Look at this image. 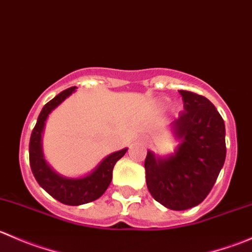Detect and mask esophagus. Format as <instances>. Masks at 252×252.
I'll use <instances>...</instances> for the list:
<instances>
[{
	"instance_id": "34e87169",
	"label": "esophagus",
	"mask_w": 252,
	"mask_h": 252,
	"mask_svg": "<svg viewBox=\"0 0 252 252\" xmlns=\"http://www.w3.org/2000/svg\"><path fill=\"white\" fill-rule=\"evenodd\" d=\"M144 144H145V146H147V145H149V142H147V141H144Z\"/></svg>"
}]
</instances>
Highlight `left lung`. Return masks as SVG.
<instances>
[{
	"label": "left lung",
	"instance_id": "obj_1",
	"mask_svg": "<svg viewBox=\"0 0 252 252\" xmlns=\"http://www.w3.org/2000/svg\"><path fill=\"white\" fill-rule=\"evenodd\" d=\"M184 111L171 122L180 144L174 154L155 156L147 151L146 184L157 202L174 211L201 204L225 161L224 121L205 96L179 90Z\"/></svg>",
	"mask_w": 252,
	"mask_h": 252
}]
</instances>
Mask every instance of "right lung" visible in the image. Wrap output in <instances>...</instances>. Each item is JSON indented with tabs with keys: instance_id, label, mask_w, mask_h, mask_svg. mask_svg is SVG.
<instances>
[{
	"instance_id": "add662e5",
	"label": "right lung",
	"mask_w": 252,
	"mask_h": 252,
	"mask_svg": "<svg viewBox=\"0 0 252 252\" xmlns=\"http://www.w3.org/2000/svg\"><path fill=\"white\" fill-rule=\"evenodd\" d=\"M75 89H77L75 86H72L67 90H63L44 106L40 112L35 128L32 129L29 142L30 168L36 182L53 199L69 206L88 204L102 196L108 185L111 184L114 164L126 155L128 150L123 149L108 155L93 172L81 178L62 177L48 166L42 154V134H44L46 119L51 112L74 93Z\"/></svg>"
}]
</instances>
